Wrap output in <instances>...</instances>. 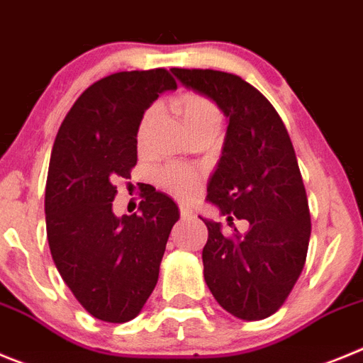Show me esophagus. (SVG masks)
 <instances>
[{"mask_svg":"<svg viewBox=\"0 0 363 363\" xmlns=\"http://www.w3.org/2000/svg\"><path fill=\"white\" fill-rule=\"evenodd\" d=\"M194 217V211L189 210L188 206H181V218L182 220H188V218Z\"/></svg>","mask_w":363,"mask_h":363,"instance_id":"1","label":"esophagus"}]
</instances>
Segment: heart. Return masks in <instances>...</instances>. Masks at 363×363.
I'll return each instance as SVG.
<instances>
[{"label": "heart", "instance_id": "heart-1", "mask_svg": "<svg viewBox=\"0 0 363 363\" xmlns=\"http://www.w3.org/2000/svg\"><path fill=\"white\" fill-rule=\"evenodd\" d=\"M172 104H174L175 112L181 116L188 132H194V130L199 128H218L220 126V110L217 108V104L213 101L201 96V94H181L179 97H175ZM153 117H155V108H148L143 113L139 126H137V143L139 145L145 143ZM159 182L168 189L169 194L177 195L181 199L191 197V194L195 191V186H197V179H195L194 172H189L188 168H182V166H169V168L162 169L159 174Z\"/></svg>", "mask_w": 363, "mask_h": 363}]
</instances>
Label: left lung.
Wrapping results in <instances>:
<instances>
[{"mask_svg": "<svg viewBox=\"0 0 363 363\" xmlns=\"http://www.w3.org/2000/svg\"><path fill=\"white\" fill-rule=\"evenodd\" d=\"M182 86L208 97L228 121L222 155L206 201L228 220L250 222L222 233L202 218L204 280L222 308L240 320H262L286 302L306 264L311 217L291 139L273 104L255 86L218 70L172 68Z\"/></svg>", "mask_w": 363, "mask_h": 363, "instance_id": "left-lung-1", "label": "left lung"}]
</instances>
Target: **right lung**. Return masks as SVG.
Returning a JSON list of instances; mask_svg holds the SVG:
<instances>
[{
  "label": "right lung",
  "mask_w": 363,
  "mask_h": 363,
  "mask_svg": "<svg viewBox=\"0 0 363 363\" xmlns=\"http://www.w3.org/2000/svg\"><path fill=\"white\" fill-rule=\"evenodd\" d=\"M177 83L164 68L117 72L88 86L61 123L48 166L45 215L52 259L70 291L103 322L135 318L159 279L174 199L146 186L139 213L113 215V181L137 164V126Z\"/></svg>",
  "instance_id": "1"
}]
</instances>
